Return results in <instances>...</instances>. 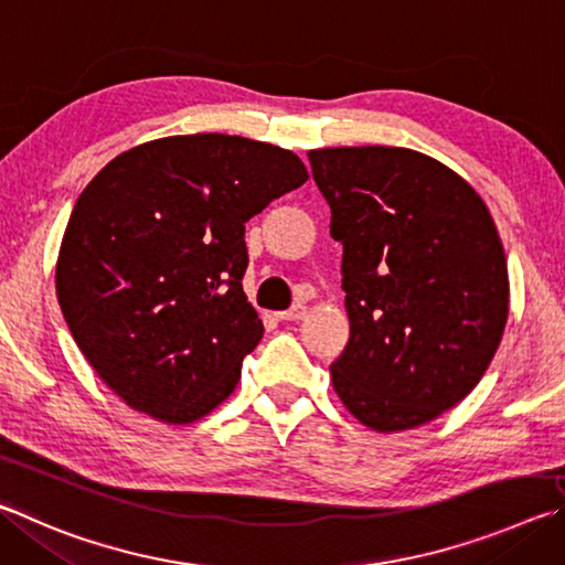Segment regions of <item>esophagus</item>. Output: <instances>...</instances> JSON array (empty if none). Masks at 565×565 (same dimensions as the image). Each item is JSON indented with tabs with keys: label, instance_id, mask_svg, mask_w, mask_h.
I'll return each mask as SVG.
<instances>
[{
	"label": "esophagus",
	"instance_id": "1",
	"mask_svg": "<svg viewBox=\"0 0 565 565\" xmlns=\"http://www.w3.org/2000/svg\"><path fill=\"white\" fill-rule=\"evenodd\" d=\"M303 316H306V306L303 303H296V306H291L289 311H281L279 313L281 321H301Z\"/></svg>",
	"mask_w": 565,
	"mask_h": 565
}]
</instances>
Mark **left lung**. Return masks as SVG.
Returning a JSON list of instances; mask_svg holds the SVG:
<instances>
[{"instance_id":"1","label":"left lung","mask_w":565,"mask_h":565,"mask_svg":"<svg viewBox=\"0 0 565 565\" xmlns=\"http://www.w3.org/2000/svg\"><path fill=\"white\" fill-rule=\"evenodd\" d=\"M343 244L351 321L333 387L375 433L433 423L477 387L504 335L509 274L494 220L467 180L417 150L309 152Z\"/></svg>"}]
</instances>
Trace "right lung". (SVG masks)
<instances>
[{"label":"right lung","instance_id":"add662e5","mask_svg":"<svg viewBox=\"0 0 565 565\" xmlns=\"http://www.w3.org/2000/svg\"><path fill=\"white\" fill-rule=\"evenodd\" d=\"M309 180L291 150L198 132L142 142L86 184L56 296L81 353L132 409L188 425L227 399L264 326L244 224Z\"/></svg>","mask_w":565,"mask_h":565}]
</instances>
